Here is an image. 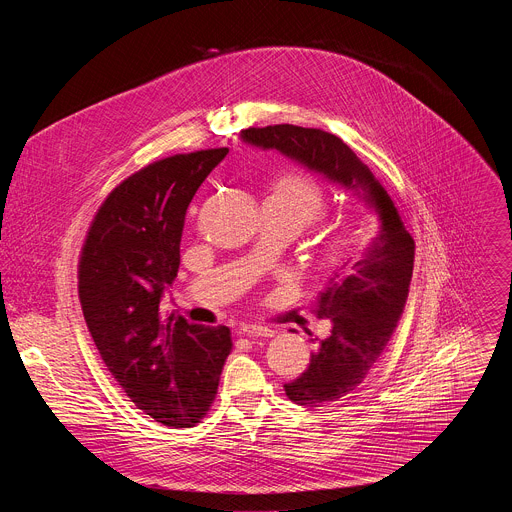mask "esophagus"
I'll use <instances>...</instances> for the list:
<instances>
[{
    "instance_id": "1",
    "label": "esophagus",
    "mask_w": 512,
    "mask_h": 512,
    "mask_svg": "<svg viewBox=\"0 0 512 512\" xmlns=\"http://www.w3.org/2000/svg\"><path fill=\"white\" fill-rule=\"evenodd\" d=\"M237 334L249 336V338H271L275 332L267 326H257V324H243L237 328Z\"/></svg>"
}]
</instances>
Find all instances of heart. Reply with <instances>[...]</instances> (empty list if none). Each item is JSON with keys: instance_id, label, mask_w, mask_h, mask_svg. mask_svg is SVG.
I'll return each mask as SVG.
<instances>
[{"instance_id": "obj_1", "label": "heart", "mask_w": 512, "mask_h": 512, "mask_svg": "<svg viewBox=\"0 0 512 512\" xmlns=\"http://www.w3.org/2000/svg\"><path fill=\"white\" fill-rule=\"evenodd\" d=\"M265 200H273L283 210L296 218L300 231L318 223L326 214L328 200L324 188L308 174L302 172H283L271 186ZM362 235L358 229L346 227L328 235L318 253V265L326 273L340 271L352 265L362 255Z\"/></svg>"}]
</instances>
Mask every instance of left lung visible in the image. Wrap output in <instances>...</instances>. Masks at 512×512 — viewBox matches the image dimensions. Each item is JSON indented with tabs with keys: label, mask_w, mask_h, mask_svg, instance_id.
I'll return each mask as SVG.
<instances>
[{
	"label": "left lung",
	"mask_w": 512,
	"mask_h": 512,
	"mask_svg": "<svg viewBox=\"0 0 512 512\" xmlns=\"http://www.w3.org/2000/svg\"><path fill=\"white\" fill-rule=\"evenodd\" d=\"M241 139L322 174L379 216L381 231L373 245L352 265L334 271L320 291L314 312L332 324L330 336L316 338L310 367L283 385L294 403L324 407L352 393L391 340L409 296L415 243L387 190L340 137L283 123L243 129Z\"/></svg>",
	"instance_id": "1"
}]
</instances>
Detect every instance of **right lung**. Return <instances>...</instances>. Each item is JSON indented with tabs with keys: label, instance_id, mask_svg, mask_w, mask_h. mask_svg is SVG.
Instances as JSON below:
<instances>
[{
	"label": "right lung",
	"instance_id": "obj_1",
	"mask_svg": "<svg viewBox=\"0 0 512 512\" xmlns=\"http://www.w3.org/2000/svg\"><path fill=\"white\" fill-rule=\"evenodd\" d=\"M227 154H178L123 180L81 253L79 298L99 354L135 407L168 427L206 415L233 346L227 326L188 324L160 308L178 275L188 204Z\"/></svg>",
	"mask_w": 512,
	"mask_h": 512
}]
</instances>
